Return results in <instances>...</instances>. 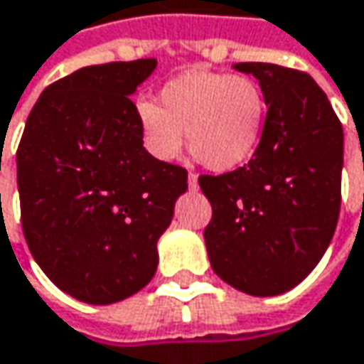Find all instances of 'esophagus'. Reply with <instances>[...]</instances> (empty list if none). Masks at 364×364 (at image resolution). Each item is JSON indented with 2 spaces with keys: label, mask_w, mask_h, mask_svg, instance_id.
Returning a JSON list of instances; mask_svg holds the SVG:
<instances>
[{
  "label": "esophagus",
  "mask_w": 364,
  "mask_h": 364,
  "mask_svg": "<svg viewBox=\"0 0 364 364\" xmlns=\"http://www.w3.org/2000/svg\"><path fill=\"white\" fill-rule=\"evenodd\" d=\"M187 183H189V189H198V175L189 173L187 175Z\"/></svg>",
  "instance_id": "obj_1"
}]
</instances>
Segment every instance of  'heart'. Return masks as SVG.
<instances>
[{
  "label": "heart",
  "instance_id": "1",
  "mask_svg": "<svg viewBox=\"0 0 364 364\" xmlns=\"http://www.w3.org/2000/svg\"><path fill=\"white\" fill-rule=\"evenodd\" d=\"M267 97L250 77L189 70L160 89L158 104L139 100L135 106L144 148L160 162H173L189 149L200 162L229 173L246 164L264 135Z\"/></svg>",
  "mask_w": 364,
  "mask_h": 364
}]
</instances>
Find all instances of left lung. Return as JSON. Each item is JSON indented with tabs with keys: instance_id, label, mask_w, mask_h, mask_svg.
Listing matches in <instances>:
<instances>
[{
	"instance_id": "left-lung-1",
	"label": "left lung",
	"mask_w": 364,
	"mask_h": 364,
	"mask_svg": "<svg viewBox=\"0 0 364 364\" xmlns=\"http://www.w3.org/2000/svg\"><path fill=\"white\" fill-rule=\"evenodd\" d=\"M267 97L262 141L248 164L198 181L213 206L210 267L250 296H279L318 264L342 202L344 131L306 73L267 62L233 66Z\"/></svg>"
}]
</instances>
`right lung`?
Listing matches in <instances>:
<instances>
[{"label": "right lung", "mask_w": 364, "mask_h": 364, "mask_svg": "<svg viewBox=\"0 0 364 364\" xmlns=\"http://www.w3.org/2000/svg\"><path fill=\"white\" fill-rule=\"evenodd\" d=\"M156 60L85 66L51 83L16 151L22 231L41 271L87 304L146 287L187 171L144 148L131 95Z\"/></svg>", "instance_id": "1"}]
</instances>
